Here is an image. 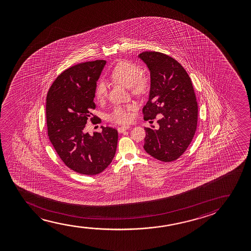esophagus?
Instances as JSON below:
<instances>
[{"instance_id": "1", "label": "esophagus", "mask_w": 251, "mask_h": 251, "mask_svg": "<svg viewBox=\"0 0 251 251\" xmlns=\"http://www.w3.org/2000/svg\"><path fill=\"white\" fill-rule=\"evenodd\" d=\"M129 127H130L129 126H121V127L117 128V130H118L119 133H124V131L127 130Z\"/></svg>"}]
</instances>
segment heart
<instances>
[{
  "label": "heart",
  "instance_id": "heart-1",
  "mask_svg": "<svg viewBox=\"0 0 251 251\" xmlns=\"http://www.w3.org/2000/svg\"><path fill=\"white\" fill-rule=\"evenodd\" d=\"M141 69L135 63L120 61L117 62L110 74V79L114 82L128 87L130 93L136 97L144 96L150 89V79L141 75ZM106 84L103 80L97 82L94 87V96L98 101H103L106 96ZM109 120L117 124H127L130 122V107L120 105L114 108L109 115Z\"/></svg>",
  "mask_w": 251,
  "mask_h": 251
}]
</instances>
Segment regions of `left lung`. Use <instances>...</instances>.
Returning a JSON list of instances; mask_svg holds the SVG:
<instances>
[{
    "label": "left lung",
    "instance_id": "obj_1",
    "mask_svg": "<svg viewBox=\"0 0 251 251\" xmlns=\"http://www.w3.org/2000/svg\"><path fill=\"white\" fill-rule=\"evenodd\" d=\"M139 57L150 70L149 100L143 107L146 121H157L154 126L145 127L144 149L162 162L181 157L196 134L198 104L192 81L176 60L157 51H145Z\"/></svg>",
    "mask_w": 251,
    "mask_h": 251
}]
</instances>
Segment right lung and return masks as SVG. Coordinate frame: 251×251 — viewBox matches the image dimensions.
I'll return each mask as SVG.
<instances>
[{
    "label": "right lung",
    "instance_id": "obj_1",
    "mask_svg": "<svg viewBox=\"0 0 251 251\" xmlns=\"http://www.w3.org/2000/svg\"><path fill=\"white\" fill-rule=\"evenodd\" d=\"M106 62L96 60L72 66L58 75L46 99L50 141L69 168L83 175H97L109 166L117 151L116 128L102 127L91 136L85 132L96 108L94 87ZM100 120V119H99Z\"/></svg>",
    "mask_w": 251,
    "mask_h": 251
}]
</instances>
